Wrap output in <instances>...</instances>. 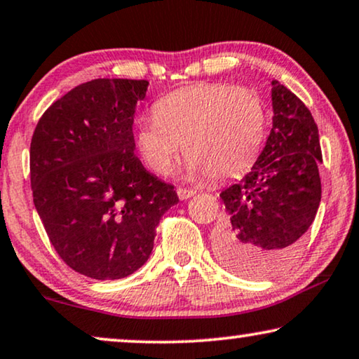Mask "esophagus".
<instances>
[{"mask_svg":"<svg viewBox=\"0 0 359 359\" xmlns=\"http://www.w3.org/2000/svg\"><path fill=\"white\" fill-rule=\"evenodd\" d=\"M194 195H195V191L190 190V189H182V187H179V189H177V196L180 200H187V198H190V196H194Z\"/></svg>","mask_w":359,"mask_h":359,"instance_id":"esophagus-1","label":"esophagus"}]
</instances>
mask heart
Returning <instances> with one entry per match:
<instances>
[{"label": "heart", "instance_id": "obj_1", "mask_svg": "<svg viewBox=\"0 0 359 359\" xmlns=\"http://www.w3.org/2000/svg\"><path fill=\"white\" fill-rule=\"evenodd\" d=\"M265 125V104L255 90L221 83L195 84L159 99L154 115H141L135 141L154 172H168L184 143L187 174L228 179L254 163Z\"/></svg>", "mask_w": 359, "mask_h": 359}]
</instances>
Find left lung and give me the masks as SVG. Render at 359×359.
Returning a JSON list of instances; mask_svg holds the SVG:
<instances>
[{"label":"left lung","mask_w":359,"mask_h":359,"mask_svg":"<svg viewBox=\"0 0 359 359\" xmlns=\"http://www.w3.org/2000/svg\"><path fill=\"white\" fill-rule=\"evenodd\" d=\"M271 130L259 159L221 191L228 219L216 232V255L244 278L286 269L320 205L319 130L309 109L271 81Z\"/></svg>","instance_id":"8db88e82"}]
</instances>
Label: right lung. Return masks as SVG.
Wrapping results in <instances>:
<instances>
[{
    "mask_svg": "<svg viewBox=\"0 0 359 359\" xmlns=\"http://www.w3.org/2000/svg\"><path fill=\"white\" fill-rule=\"evenodd\" d=\"M149 83L94 79L45 110L30 143L35 210L65 264L94 280L144 265L174 187L135 156L133 115Z\"/></svg>",
    "mask_w": 359,
    "mask_h": 359,
    "instance_id": "right-lung-1",
    "label": "right lung"
}]
</instances>
